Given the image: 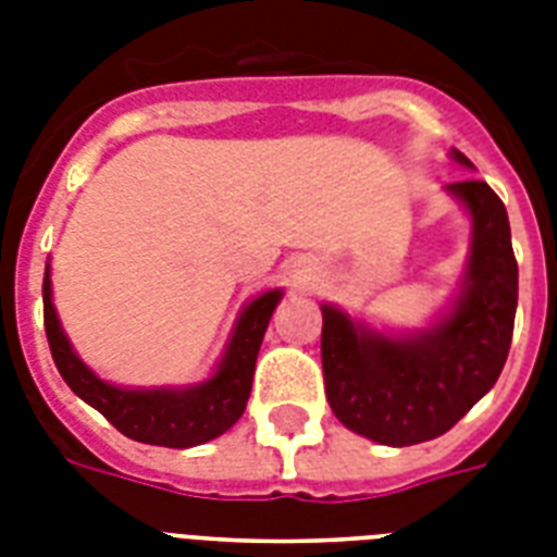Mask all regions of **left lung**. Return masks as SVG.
<instances>
[{"label":"left lung","instance_id":"1","mask_svg":"<svg viewBox=\"0 0 557 557\" xmlns=\"http://www.w3.org/2000/svg\"><path fill=\"white\" fill-rule=\"evenodd\" d=\"M462 168L471 161L450 152ZM471 216L462 292L422 332L384 335L323 304L321 361L338 422L379 445H419L450 431L500 379L518 312V260L500 196L476 178L448 185Z\"/></svg>","mask_w":557,"mask_h":557}]
</instances>
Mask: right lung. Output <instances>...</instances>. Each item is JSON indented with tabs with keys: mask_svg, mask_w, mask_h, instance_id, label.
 <instances>
[{
	"mask_svg": "<svg viewBox=\"0 0 557 557\" xmlns=\"http://www.w3.org/2000/svg\"><path fill=\"white\" fill-rule=\"evenodd\" d=\"M283 292L271 288L253 297L245 306L227 341L225 356L219 361L216 372L193 387H152L133 389L115 387L98 379L89 367L83 364L77 352L65 338L57 309L51 304V269L46 265L42 280V314H46V335L54 364L63 381L77 396L103 413L117 431L144 445H164V448H193L216 440L236 419L245 413L251 396L253 364L260 352L262 335L277 309Z\"/></svg>",
	"mask_w": 557,
	"mask_h": 557,
	"instance_id": "1",
	"label": "right lung"
}]
</instances>
